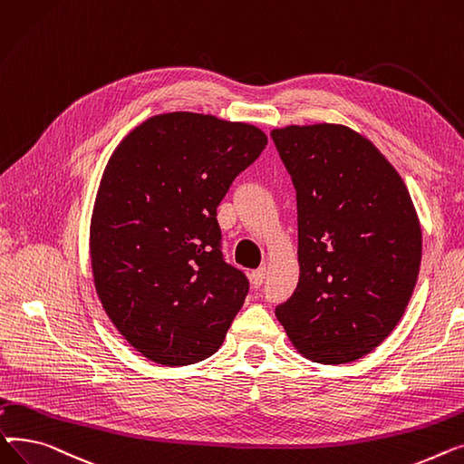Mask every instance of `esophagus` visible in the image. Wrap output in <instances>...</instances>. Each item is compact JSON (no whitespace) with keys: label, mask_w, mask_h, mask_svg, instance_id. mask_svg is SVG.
<instances>
[{"label":"esophagus","mask_w":464,"mask_h":464,"mask_svg":"<svg viewBox=\"0 0 464 464\" xmlns=\"http://www.w3.org/2000/svg\"><path fill=\"white\" fill-rule=\"evenodd\" d=\"M264 281H266V267L255 269L253 274H251V285H253L255 288H260V286L264 285Z\"/></svg>","instance_id":"34e87169"}]
</instances>
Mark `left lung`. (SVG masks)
<instances>
[{"label": "left lung", "instance_id": "obj_1", "mask_svg": "<svg viewBox=\"0 0 464 464\" xmlns=\"http://www.w3.org/2000/svg\"><path fill=\"white\" fill-rule=\"evenodd\" d=\"M271 139L297 202L299 281L277 320L304 358L356 362L411 302L421 262L416 208L392 162L350 127L288 125Z\"/></svg>", "mask_w": 464, "mask_h": 464}]
</instances>
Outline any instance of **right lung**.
Returning a JSON list of instances; mask_svg holds the SVG:
<instances>
[{"mask_svg": "<svg viewBox=\"0 0 464 464\" xmlns=\"http://www.w3.org/2000/svg\"><path fill=\"white\" fill-rule=\"evenodd\" d=\"M266 144L249 123L169 112L134 127L108 159L90 227L93 283L150 362L190 365L221 348L249 281L223 260L217 206Z\"/></svg>", "mask_w": 464, "mask_h": 464, "instance_id": "obj_1", "label": "right lung"}]
</instances>
